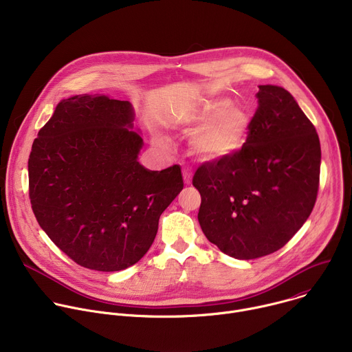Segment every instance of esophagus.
I'll return each mask as SVG.
<instances>
[{
    "instance_id": "esophagus-1",
    "label": "esophagus",
    "mask_w": 352,
    "mask_h": 352,
    "mask_svg": "<svg viewBox=\"0 0 352 352\" xmlns=\"http://www.w3.org/2000/svg\"><path fill=\"white\" fill-rule=\"evenodd\" d=\"M182 174H184V181H185V184H186V185H190V184H192V171L188 170V168H185V170L182 171Z\"/></svg>"
}]
</instances>
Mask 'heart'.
Masks as SVG:
<instances>
[{
  "label": "heart",
  "instance_id": "obj_1",
  "mask_svg": "<svg viewBox=\"0 0 352 352\" xmlns=\"http://www.w3.org/2000/svg\"><path fill=\"white\" fill-rule=\"evenodd\" d=\"M190 124L200 126L190 139L193 153L205 162H217L236 153L243 146L250 117L242 106L228 104L226 98H209L189 117Z\"/></svg>",
  "mask_w": 352,
  "mask_h": 352
}]
</instances>
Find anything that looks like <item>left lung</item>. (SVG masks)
<instances>
[{"label":"left lung","mask_w":352,"mask_h":352,"mask_svg":"<svg viewBox=\"0 0 352 352\" xmlns=\"http://www.w3.org/2000/svg\"><path fill=\"white\" fill-rule=\"evenodd\" d=\"M259 107L239 152L193 177L197 220L226 255L249 261L283 248L309 217L318 196L320 142L281 86L261 85Z\"/></svg>","instance_id":"left-lung-1"}]
</instances>
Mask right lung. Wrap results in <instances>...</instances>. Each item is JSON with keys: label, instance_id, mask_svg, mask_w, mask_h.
<instances>
[{"label": "right lung", "instance_id": "add662e5", "mask_svg": "<svg viewBox=\"0 0 352 352\" xmlns=\"http://www.w3.org/2000/svg\"><path fill=\"white\" fill-rule=\"evenodd\" d=\"M129 102L106 94L61 100L29 157L33 213L64 254L97 272H120L152 246L162 213L184 188L179 166L144 168Z\"/></svg>", "mask_w": 352, "mask_h": 352}]
</instances>
